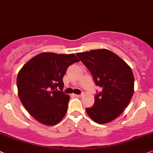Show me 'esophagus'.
Listing matches in <instances>:
<instances>
[{
  "mask_svg": "<svg viewBox=\"0 0 153 153\" xmlns=\"http://www.w3.org/2000/svg\"><path fill=\"white\" fill-rule=\"evenodd\" d=\"M73 95L75 97H81L82 96V94H73Z\"/></svg>",
  "mask_w": 153,
  "mask_h": 153,
  "instance_id": "esophagus-1",
  "label": "esophagus"
}]
</instances>
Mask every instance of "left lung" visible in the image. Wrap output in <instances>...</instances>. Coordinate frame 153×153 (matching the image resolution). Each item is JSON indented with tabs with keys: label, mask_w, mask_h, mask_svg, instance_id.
Returning a JSON list of instances; mask_svg holds the SVG:
<instances>
[{
	"label": "left lung",
	"mask_w": 153,
	"mask_h": 153,
	"mask_svg": "<svg viewBox=\"0 0 153 153\" xmlns=\"http://www.w3.org/2000/svg\"><path fill=\"white\" fill-rule=\"evenodd\" d=\"M102 91L94 96V104L87 108L94 122L104 124L119 117L128 105L134 92V76L131 67L109 50L100 49L77 53Z\"/></svg>",
	"instance_id": "left-lung-1"
}]
</instances>
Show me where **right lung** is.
<instances>
[{
	"label": "right lung",
	"mask_w": 153,
	"mask_h": 153,
	"mask_svg": "<svg viewBox=\"0 0 153 153\" xmlns=\"http://www.w3.org/2000/svg\"><path fill=\"white\" fill-rule=\"evenodd\" d=\"M80 61L75 54L43 52L23 65L17 77L18 96L29 114L42 124L53 126L63 119L70 96L64 87L68 67Z\"/></svg>",
	"instance_id": "1"
}]
</instances>
